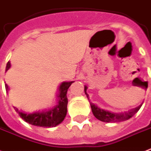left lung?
Instances as JSON below:
<instances>
[{
	"instance_id": "left-lung-1",
	"label": "left lung",
	"mask_w": 151,
	"mask_h": 151,
	"mask_svg": "<svg viewBox=\"0 0 151 151\" xmlns=\"http://www.w3.org/2000/svg\"><path fill=\"white\" fill-rule=\"evenodd\" d=\"M87 89L88 87L86 85H85V93L87 96L88 99V95L87 93ZM89 103L91 108H92V111L95 117H96L98 120L101 121V122H108V123L109 122H121L126 121V120H129L136 113H137V111L140 109L141 106H142V104H141V105L139 106L138 107L134 108V109L130 110L128 112L118 113L117 114V113H111L110 111H107V110H103V109H100V108L98 107L97 106L92 103L91 102H89Z\"/></svg>"
}]
</instances>
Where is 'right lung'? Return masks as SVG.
<instances>
[{
	"mask_svg": "<svg viewBox=\"0 0 151 151\" xmlns=\"http://www.w3.org/2000/svg\"><path fill=\"white\" fill-rule=\"evenodd\" d=\"M11 67L10 62H8L6 66V71H8ZM74 81H63L59 86L58 94H57V104L54 107L45 110H38L31 114L22 112L17 108H15V111L19 114V116L29 124L38 127L50 128L55 127L63 122L66 113H67V91L72 83ZM6 92L8 91V85H5Z\"/></svg>",
	"mask_w": 151,
	"mask_h": 151,
	"instance_id": "obj_1",
	"label": "right lung"
}]
</instances>
